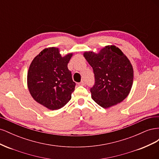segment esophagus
Listing matches in <instances>:
<instances>
[{
    "instance_id": "1",
    "label": "esophagus",
    "mask_w": 159,
    "mask_h": 159,
    "mask_svg": "<svg viewBox=\"0 0 159 159\" xmlns=\"http://www.w3.org/2000/svg\"><path fill=\"white\" fill-rule=\"evenodd\" d=\"M85 84V81H81L80 83H79L78 84V85H84Z\"/></svg>"
}]
</instances>
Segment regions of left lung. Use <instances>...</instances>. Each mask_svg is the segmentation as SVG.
Instances as JSON below:
<instances>
[{
	"label": "left lung",
	"mask_w": 159,
	"mask_h": 159,
	"mask_svg": "<svg viewBox=\"0 0 159 159\" xmlns=\"http://www.w3.org/2000/svg\"><path fill=\"white\" fill-rule=\"evenodd\" d=\"M84 56L95 75V85L90 89L94 102L105 109L122 102L133 83V68L128 57L114 45L105 46L98 53L85 52Z\"/></svg>",
	"instance_id": "8db88e82"
}]
</instances>
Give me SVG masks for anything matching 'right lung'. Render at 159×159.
<instances>
[{"label": "right lung", "mask_w": 159, "mask_h": 159, "mask_svg": "<svg viewBox=\"0 0 159 159\" xmlns=\"http://www.w3.org/2000/svg\"><path fill=\"white\" fill-rule=\"evenodd\" d=\"M73 53L62 57L58 48H46L32 61L27 85L36 102L50 110L63 107L71 98L75 84L68 64Z\"/></svg>", "instance_id": "add662e5"}]
</instances>
